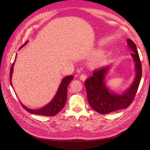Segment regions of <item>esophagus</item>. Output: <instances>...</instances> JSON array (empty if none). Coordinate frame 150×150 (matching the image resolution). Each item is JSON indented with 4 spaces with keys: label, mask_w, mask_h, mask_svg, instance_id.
Segmentation results:
<instances>
[{
    "label": "esophagus",
    "mask_w": 150,
    "mask_h": 150,
    "mask_svg": "<svg viewBox=\"0 0 150 150\" xmlns=\"http://www.w3.org/2000/svg\"><path fill=\"white\" fill-rule=\"evenodd\" d=\"M79 78H80L81 80L84 81V80L86 79V78H87V76H86V74H81V75L80 76Z\"/></svg>",
    "instance_id": "esophagus-1"
}]
</instances>
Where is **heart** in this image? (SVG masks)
Here are the masks:
<instances>
[{"mask_svg": "<svg viewBox=\"0 0 150 150\" xmlns=\"http://www.w3.org/2000/svg\"><path fill=\"white\" fill-rule=\"evenodd\" d=\"M104 58H105L104 54L102 53H98L96 54V56L94 57L93 61L95 63H101L104 60Z\"/></svg>", "mask_w": 150, "mask_h": 150, "instance_id": "1", "label": "heart"}]
</instances>
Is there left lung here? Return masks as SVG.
I'll return each mask as SVG.
<instances>
[{"label":"left lung","instance_id":"obj_1","mask_svg":"<svg viewBox=\"0 0 150 150\" xmlns=\"http://www.w3.org/2000/svg\"><path fill=\"white\" fill-rule=\"evenodd\" d=\"M127 42L133 52L131 55L135 64L136 76L133 83L126 91L120 94L111 91L107 88L104 78L109 66L94 71L93 75L86 79L84 83L90 106L100 114L105 115L127 108L133 102L137 92L142 76V63L136 44L129 39H127Z\"/></svg>","mask_w":150,"mask_h":150}]
</instances>
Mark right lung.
<instances>
[{
	"label": "right lung",
	"instance_id": "1",
	"mask_svg": "<svg viewBox=\"0 0 150 150\" xmlns=\"http://www.w3.org/2000/svg\"><path fill=\"white\" fill-rule=\"evenodd\" d=\"M28 41H27L24 44L20 47L21 49L22 47L27 44ZM17 57V55L16 56V58ZM15 58V59H16ZM14 62L12 64L11 68V72H10V81L11 84L12 86V82H11V78H12V74L13 72V64H14ZM73 79V76H68L67 77L63 78L62 80V82L59 87V89L57 91L55 95V96L52 99V101L49 103L46 106H44L43 108H41L38 110H31V109L28 108L26 106H25L24 104L22 103L21 105L23 107L25 110L28 111L29 112L31 113V114L38 115H41V116H52L57 115V113L59 112L62 109L64 108L66 100H67V86L70 83L71 81ZM13 88V87H12Z\"/></svg>",
	"mask_w": 150,
	"mask_h": 150
}]
</instances>
